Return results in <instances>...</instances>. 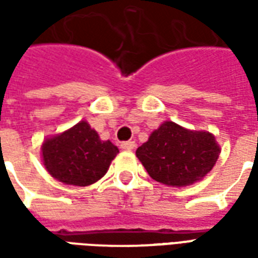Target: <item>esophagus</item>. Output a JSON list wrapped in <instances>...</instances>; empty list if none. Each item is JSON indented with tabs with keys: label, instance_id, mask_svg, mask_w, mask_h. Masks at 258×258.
Masks as SVG:
<instances>
[{
	"label": "esophagus",
	"instance_id": "obj_1",
	"mask_svg": "<svg viewBox=\"0 0 258 258\" xmlns=\"http://www.w3.org/2000/svg\"><path fill=\"white\" fill-rule=\"evenodd\" d=\"M120 148H121L123 151H133L135 148V142L134 141H125V142H123V144L120 145Z\"/></svg>",
	"mask_w": 258,
	"mask_h": 258
}]
</instances>
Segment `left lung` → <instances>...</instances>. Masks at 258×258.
<instances>
[{"instance_id":"8db88e82","label":"left lung","mask_w":258,"mask_h":258,"mask_svg":"<svg viewBox=\"0 0 258 258\" xmlns=\"http://www.w3.org/2000/svg\"><path fill=\"white\" fill-rule=\"evenodd\" d=\"M135 155L155 181L168 186H185L210 173L220 146L207 131H190L164 121Z\"/></svg>"}]
</instances>
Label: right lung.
Here are the masks:
<instances>
[{"mask_svg": "<svg viewBox=\"0 0 258 258\" xmlns=\"http://www.w3.org/2000/svg\"><path fill=\"white\" fill-rule=\"evenodd\" d=\"M42 162L53 178L68 185L87 186L106 174L118 153L110 141H101L87 121L44 141Z\"/></svg>", "mask_w": 258, "mask_h": 258, "instance_id": "add662e5", "label": "right lung"}]
</instances>
